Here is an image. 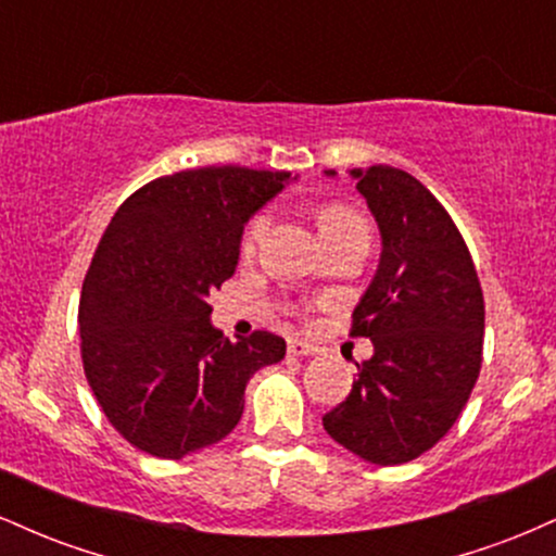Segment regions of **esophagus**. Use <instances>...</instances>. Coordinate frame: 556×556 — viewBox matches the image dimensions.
Instances as JSON below:
<instances>
[{"label": "esophagus", "instance_id": "obj_1", "mask_svg": "<svg viewBox=\"0 0 556 556\" xmlns=\"http://www.w3.org/2000/svg\"><path fill=\"white\" fill-rule=\"evenodd\" d=\"M287 353H290L292 358H303V355H316V348L303 340H290L287 342Z\"/></svg>", "mask_w": 556, "mask_h": 556}]
</instances>
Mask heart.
I'll return each instance as SVG.
<instances>
[{
	"instance_id": "b5f03b06",
	"label": "heart",
	"mask_w": 556,
	"mask_h": 556,
	"mask_svg": "<svg viewBox=\"0 0 556 556\" xmlns=\"http://www.w3.org/2000/svg\"><path fill=\"white\" fill-rule=\"evenodd\" d=\"M318 227H321L324 240L340 238V235H348V232H368L363 216L355 214L353 208H344V206L324 208V212L318 214ZM264 229H266V216H256V219H251V225L245 227V235H242V251H251Z\"/></svg>"
}]
</instances>
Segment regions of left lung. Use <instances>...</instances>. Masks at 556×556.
<instances>
[{"instance_id":"obj_1","label":"left lung","mask_w":556,"mask_h":556,"mask_svg":"<svg viewBox=\"0 0 556 556\" xmlns=\"http://www.w3.org/2000/svg\"><path fill=\"white\" fill-rule=\"evenodd\" d=\"M350 175L381 232L379 269L350 329L374 355L355 363L358 379L324 429L363 460L402 465L455 426L473 392L483 292L460 229L424 182L387 164Z\"/></svg>"}]
</instances>
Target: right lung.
Wrapping results in <instances>:
<instances>
[{
    "instance_id": "1",
    "label": "right lung",
    "mask_w": 556,
    "mask_h": 556,
    "mask_svg": "<svg viewBox=\"0 0 556 556\" xmlns=\"http://www.w3.org/2000/svg\"><path fill=\"white\" fill-rule=\"evenodd\" d=\"M290 172L201 167L138 188L101 235L80 292V358L93 397L136 450L162 460L222 442L245 384L285 358L271 331L229 342L208 295L235 274L242 227Z\"/></svg>"
}]
</instances>
